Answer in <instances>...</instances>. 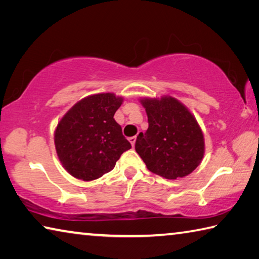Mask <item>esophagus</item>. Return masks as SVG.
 Returning <instances> with one entry per match:
<instances>
[{
    "mask_svg": "<svg viewBox=\"0 0 259 259\" xmlns=\"http://www.w3.org/2000/svg\"><path fill=\"white\" fill-rule=\"evenodd\" d=\"M136 139H137V137H136V136H134V137H130V138H129V142H130V144H131V145H133V146H135Z\"/></svg>",
    "mask_w": 259,
    "mask_h": 259,
    "instance_id": "esophagus-1",
    "label": "esophagus"
}]
</instances>
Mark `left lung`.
Listing matches in <instances>:
<instances>
[{
  "mask_svg": "<svg viewBox=\"0 0 259 259\" xmlns=\"http://www.w3.org/2000/svg\"><path fill=\"white\" fill-rule=\"evenodd\" d=\"M148 117V129L136 140V152L153 174L166 179L190 175L200 164L204 140L191 112L170 96L140 100Z\"/></svg>",
  "mask_w": 259,
  "mask_h": 259,
  "instance_id": "left-lung-1",
  "label": "left lung"
}]
</instances>
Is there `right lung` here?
<instances>
[{
	"instance_id": "1",
	"label": "right lung",
	"mask_w": 259,
	"mask_h": 259,
	"mask_svg": "<svg viewBox=\"0 0 259 259\" xmlns=\"http://www.w3.org/2000/svg\"><path fill=\"white\" fill-rule=\"evenodd\" d=\"M123 98L97 94L83 98L57 125L55 145L61 164L73 177L94 181L113 170L131 148L114 114Z\"/></svg>"
}]
</instances>
